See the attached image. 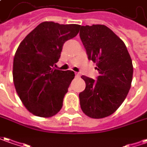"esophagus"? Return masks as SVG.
I'll use <instances>...</instances> for the list:
<instances>
[{
    "label": "esophagus",
    "mask_w": 147,
    "mask_h": 147,
    "mask_svg": "<svg viewBox=\"0 0 147 147\" xmlns=\"http://www.w3.org/2000/svg\"><path fill=\"white\" fill-rule=\"evenodd\" d=\"M76 77H80V73H76Z\"/></svg>",
    "instance_id": "obj_1"
}]
</instances>
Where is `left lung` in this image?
Returning a JSON list of instances; mask_svg holds the SVG:
<instances>
[{
    "label": "left lung",
    "mask_w": 147,
    "mask_h": 147,
    "mask_svg": "<svg viewBox=\"0 0 147 147\" xmlns=\"http://www.w3.org/2000/svg\"><path fill=\"white\" fill-rule=\"evenodd\" d=\"M80 37L88 59L96 63V80L85 76L79 94L82 111L92 118L113 114L128 94L133 79L132 59L124 42L106 26H80Z\"/></svg>",
    "instance_id": "1"
}]
</instances>
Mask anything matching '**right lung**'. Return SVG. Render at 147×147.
Listing matches in <instances>:
<instances>
[{
    "mask_svg": "<svg viewBox=\"0 0 147 147\" xmlns=\"http://www.w3.org/2000/svg\"><path fill=\"white\" fill-rule=\"evenodd\" d=\"M80 26L44 22L19 45L13 59V84L22 102L34 115L50 117L62 109L75 73L54 66L64 42L77 35Z\"/></svg>",
    "mask_w": 147,
    "mask_h": 147,
    "instance_id": "obj_1",
    "label": "right lung"
}]
</instances>
